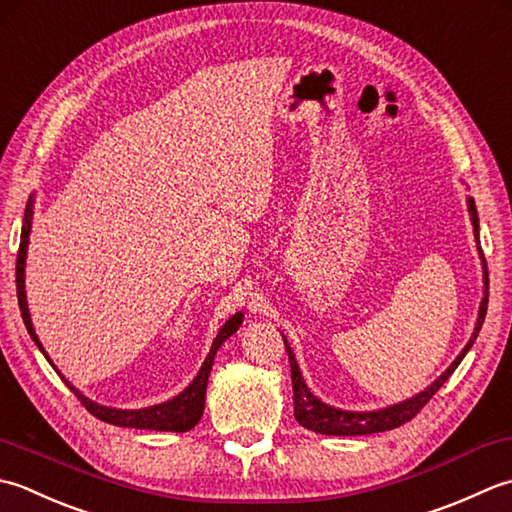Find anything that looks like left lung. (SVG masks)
Returning a JSON list of instances; mask_svg holds the SVG:
<instances>
[{
	"mask_svg": "<svg viewBox=\"0 0 512 512\" xmlns=\"http://www.w3.org/2000/svg\"><path fill=\"white\" fill-rule=\"evenodd\" d=\"M468 212H471V221L475 227V236H477V243H479V218H477V207L473 198H468ZM479 252H482V247H479ZM482 263H484V298H482V307H479V318H477V325H475V333L473 338L468 340V344L464 347V351L460 356L455 358V362L448 367L440 378H437L429 389H424L420 395H415V398L400 402V404H393L389 409H382V411H369V413H353V411H340V409H333V406L322 404L314 393L307 389L305 380H302L300 369H298V362L294 358V353H291L289 344L285 340V347H287V356H289V367H291V384H294V415L298 424L305 426V429L314 431V433H322V435H369V433H380V431H391V429H398V426L411 422L413 417L424 409V404L429 402L433 395L440 391L442 384L448 380V375H451L457 364L462 362V358L468 353V349L473 347V342L477 338L479 329L484 325V318H486V307H488V271H486V258L482 254Z\"/></svg>",
	"mask_w": 512,
	"mask_h": 512,
	"instance_id": "left-lung-1",
	"label": "left lung"
}]
</instances>
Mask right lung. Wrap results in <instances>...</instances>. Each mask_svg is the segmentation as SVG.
I'll return each mask as SVG.
<instances>
[{
	"label": "right lung",
	"instance_id": "right-lung-1",
	"mask_svg": "<svg viewBox=\"0 0 512 512\" xmlns=\"http://www.w3.org/2000/svg\"><path fill=\"white\" fill-rule=\"evenodd\" d=\"M30 218H33V198H30L28 205H26V212H24V225H22V238H19V252H17V300H19V311H22V318H24V325L30 333V338L35 340L37 347L41 349V353L46 356L44 347H41L37 336H35V329H33V322H30V314H28V305H26V291H24V265H26V247H28V234H30ZM243 322V314H236L229 318L223 329L218 331V336L212 344L210 353H207V358L203 362L201 371L194 378V382L187 387L181 395H176L174 400L170 402H163V404H156V406H148V409H139V411H119V409H108V406H99L97 402L88 400L86 395H81L75 387L68 380H64L70 391L77 395L79 402L86 406V409L99 417V420L114 424V426H134V429H150V431H174V433H185L194 429L201 420L203 415V406H205V391H207V380H210V371H212V364H214V356L221 344L232 336V333L241 327ZM48 358V356H46ZM50 362V358H48Z\"/></svg>",
	"mask_w": 512,
	"mask_h": 512
}]
</instances>
